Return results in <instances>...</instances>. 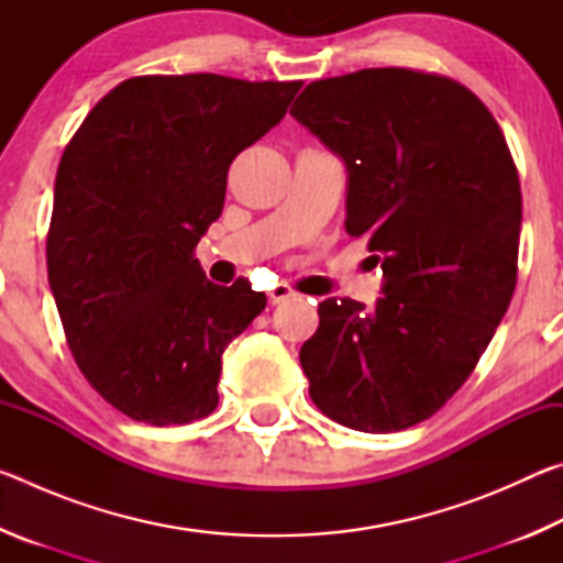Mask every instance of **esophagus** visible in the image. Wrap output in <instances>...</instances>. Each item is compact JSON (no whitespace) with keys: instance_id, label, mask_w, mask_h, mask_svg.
Here are the masks:
<instances>
[{"instance_id":"1","label":"esophagus","mask_w":563,"mask_h":563,"mask_svg":"<svg viewBox=\"0 0 563 563\" xmlns=\"http://www.w3.org/2000/svg\"><path fill=\"white\" fill-rule=\"evenodd\" d=\"M295 292L290 285H285V283H278L275 285V288L268 292V300H271V305H280V302H285V300H290V298H295Z\"/></svg>"}]
</instances>
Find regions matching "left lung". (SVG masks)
<instances>
[{"instance_id": "1", "label": "left lung", "mask_w": 563, "mask_h": 563, "mask_svg": "<svg viewBox=\"0 0 563 563\" xmlns=\"http://www.w3.org/2000/svg\"><path fill=\"white\" fill-rule=\"evenodd\" d=\"M290 113L345 161V228L385 273L375 308L320 302L310 397L350 430H407L466 383L517 288L507 139L460 81L397 66L312 81Z\"/></svg>"}]
</instances>
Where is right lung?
<instances>
[{"mask_svg": "<svg viewBox=\"0 0 563 563\" xmlns=\"http://www.w3.org/2000/svg\"><path fill=\"white\" fill-rule=\"evenodd\" d=\"M302 81L133 76L64 148L46 235L49 288L89 385L136 422L186 424L218 405L221 355L265 308L247 280L206 278L228 166Z\"/></svg>", "mask_w": 563, "mask_h": 563, "instance_id": "add662e5", "label": "right lung"}]
</instances>
